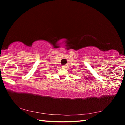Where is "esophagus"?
Masks as SVG:
<instances>
[{"label":"esophagus","mask_w":125,"mask_h":125,"mask_svg":"<svg viewBox=\"0 0 125 125\" xmlns=\"http://www.w3.org/2000/svg\"><path fill=\"white\" fill-rule=\"evenodd\" d=\"M62 68H66V67L65 66V65H62Z\"/></svg>","instance_id":"1"}]
</instances>
